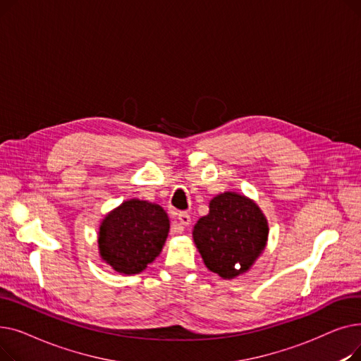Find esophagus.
I'll use <instances>...</instances> for the list:
<instances>
[{
	"mask_svg": "<svg viewBox=\"0 0 361 361\" xmlns=\"http://www.w3.org/2000/svg\"><path fill=\"white\" fill-rule=\"evenodd\" d=\"M178 221H180L181 225H188L192 222V216L188 212H180L178 214Z\"/></svg>",
	"mask_w": 361,
	"mask_h": 361,
	"instance_id": "obj_1",
	"label": "esophagus"
}]
</instances>
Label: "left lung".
Wrapping results in <instances>:
<instances>
[{
  "mask_svg": "<svg viewBox=\"0 0 361 361\" xmlns=\"http://www.w3.org/2000/svg\"><path fill=\"white\" fill-rule=\"evenodd\" d=\"M268 221L249 197L226 192L214 197L209 214L193 230L206 268L224 279L247 272L268 241Z\"/></svg>",
  "mask_w": 361,
  "mask_h": 361,
  "instance_id": "8db88e82",
  "label": "left lung"
}]
</instances>
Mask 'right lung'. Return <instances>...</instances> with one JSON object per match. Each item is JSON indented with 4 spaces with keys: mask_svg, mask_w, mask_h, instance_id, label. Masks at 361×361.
<instances>
[{
    "mask_svg": "<svg viewBox=\"0 0 361 361\" xmlns=\"http://www.w3.org/2000/svg\"><path fill=\"white\" fill-rule=\"evenodd\" d=\"M168 233L169 219L159 204L130 199L104 218L98 234L99 255L114 271L140 274L159 256Z\"/></svg>",
    "mask_w": 361,
    "mask_h": 361,
    "instance_id": "right-lung-1",
    "label": "right lung"
}]
</instances>
